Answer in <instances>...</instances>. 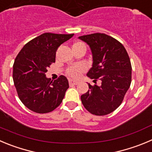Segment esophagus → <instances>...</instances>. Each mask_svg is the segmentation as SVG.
Instances as JSON below:
<instances>
[{
    "label": "esophagus",
    "instance_id": "34e87169",
    "mask_svg": "<svg viewBox=\"0 0 152 152\" xmlns=\"http://www.w3.org/2000/svg\"><path fill=\"white\" fill-rule=\"evenodd\" d=\"M69 85H74V86H76V85L79 84V82L76 80H73V79H69Z\"/></svg>",
    "mask_w": 152,
    "mask_h": 152
}]
</instances>
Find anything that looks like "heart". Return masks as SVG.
<instances>
[{"label": "heart", "mask_w": 152, "mask_h": 152, "mask_svg": "<svg viewBox=\"0 0 152 152\" xmlns=\"http://www.w3.org/2000/svg\"><path fill=\"white\" fill-rule=\"evenodd\" d=\"M81 45H84V43L81 42H76L73 44V46H81ZM85 69H86V66L83 64H76L69 67L67 69V74L68 76L72 78H77L80 76L81 73L85 71Z\"/></svg>", "instance_id": "b5f03b06"}]
</instances>
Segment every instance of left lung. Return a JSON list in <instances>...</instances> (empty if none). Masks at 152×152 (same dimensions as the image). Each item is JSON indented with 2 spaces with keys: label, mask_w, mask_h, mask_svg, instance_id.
<instances>
[{
  "label": "left lung",
  "mask_w": 152,
  "mask_h": 152,
  "mask_svg": "<svg viewBox=\"0 0 152 152\" xmlns=\"http://www.w3.org/2000/svg\"><path fill=\"white\" fill-rule=\"evenodd\" d=\"M90 47L92 67L87 76L101 81L100 86L88 83L89 90L81 96L85 108L95 115L113 113L121 105L131 83L130 58L122 44L105 34L79 37Z\"/></svg>",
  "instance_id": "8db88e82"
}]
</instances>
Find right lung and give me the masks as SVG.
I'll return each mask as SVG.
<instances>
[{"label": "right lung", "instance_id": "1", "mask_svg": "<svg viewBox=\"0 0 152 152\" xmlns=\"http://www.w3.org/2000/svg\"><path fill=\"white\" fill-rule=\"evenodd\" d=\"M73 35L44 33L25 44L15 58L14 85L20 100L31 111L50 113L61 103L69 88L67 79L61 75L52 82L46 73L55 61L57 49Z\"/></svg>", "mask_w": 152, "mask_h": 152}]
</instances>
